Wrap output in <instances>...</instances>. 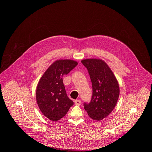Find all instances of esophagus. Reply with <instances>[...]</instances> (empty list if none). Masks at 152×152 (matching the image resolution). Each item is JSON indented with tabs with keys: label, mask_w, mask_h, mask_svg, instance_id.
Instances as JSON below:
<instances>
[{
	"label": "esophagus",
	"mask_w": 152,
	"mask_h": 152,
	"mask_svg": "<svg viewBox=\"0 0 152 152\" xmlns=\"http://www.w3.org/2000/svg\"><path fill=\"white\" fill-rule=\"evenodd\" d=\"M75 103L76 105L79 106V105H80V104H81V102H80V100H76Z\"/></svg>",
	"instance_id": "esophagus-1"
}]
</instances>
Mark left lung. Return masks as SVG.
<instances>
[{
  "instance_id": "1",
  "label": "left lung",
  "mask_w": 152,
  "mask_h": 152,
  "mask_svg": "<svg viewBox=\"0 0 152 152\" xmlns=\"http://www.w3.org/2000/svg\"><path fill=\"white\" fill-rule=\"evenodd\" d=\"M81 62L88 71L93 86L91 102L84 103V109L89 117L100 121L110 115L117 104L118 82L104 61L93 58L83 59Z\"/></svg>"
}]
</instances>
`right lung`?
<instances>
[{
	"instance_id": "obj_1",
	"label": "right lung",
	"mask_w": 152,
	"mask_h": 152,
	"mask_svg": "<svg viewBox=\"0 0 152 152\" xmlns=\"http://www.w3.org/2000/svg\"><path fill=\"white\" fill-rule=\"evenodd\" d=\"M77 65L71 59L55 61L39 79L36 89V99L40 111L49 120L56 121L66 115L74 104L66 93L62 76Z\"/></svg>"
}]
</instances>
